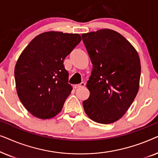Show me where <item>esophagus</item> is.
Segmentation results:
<instances>
[{"label":"esophagus","instance_id":"1","mask_svg":"<svg viewBox=\"0 0 158 158\" xmlns=\"http://www.w3.org/2000/svg\"><path fill=\"white\" fill-rule=\"evenodd\" d=\"M85 83H83V82H82L81 83L76 84V85H73V87H74V88H75V89H76V88H79L84 87V86H85Z\"/></svg>","mask_w":158,"mask_h":158}]
</instances>
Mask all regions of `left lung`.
I'll list each match as a JSON object with an SVG mask.
<instances>
[{"label": "left lung", "instance_id": "left-lung-1", "mask_svg": "<svg viewBox=\"0 0 158 158\" xmlns=\"http://www.w3.org/2000/svg\"><path fill=\"white\" fill-rule=\"evenodd\" d=\"M93 64L83 102L90 119L111 124L122 118L137 96L141 65L137 52L122 34L104 29L82 34Z\"/></svg>", "mask_w": 158, "mask_h": 158}]
</instances>
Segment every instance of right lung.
I'll return each mask as SVG.
<instances>
[{"mask_svg":"<svg viewBox=\"0 0 158 158\" xmlns=\"http://www.w3.org/2000/svg\"><path fill=\"white\" fill-rule=\"evenodd\" d=\"M81 41L78 34L44 32L19 56L14 70L17 94L35 117L47 119L61 111L73 90L64 60Z\"/></svg>","mask_w":158,"mask_h":158,"instance_id":"1","label":"right lung"}]
</instances>
